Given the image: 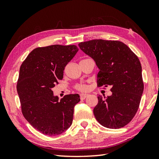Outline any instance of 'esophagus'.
<instances>
[{
	"mask_svg": "<svg viewBox=\"0 0 159 159\" xmlns=\"http://www.w3.org/2000/svg\"><path fill=\"white\" fill-rule=\"evenodd\" d=\"M87 97H88V95H87V94H81V95H80V99L85 100Z\"/></svg>",
	"mask_w": 159,
	"mask_h": 159,
	"instance_id": "esophagus-1",
	"label": "esophagus"
}]
</instances>
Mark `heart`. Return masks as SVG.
Wrapping results in <instances>:
<instances>
[{"mask_svg": "<svg viewBox=\"0 0 159 159\" xmlns=\"http://www.w3.org/2000/svg\"><path fill=\"white\" fill-rule=\"evenodd\" d=\"M76 89L80 92H86L88 89V87L84 84H78L76 85Z\"/></svg>", "mask_w": 159, "mask_h": 159, "instance_id": "obj_1", "label": "heart"}]
</instances>
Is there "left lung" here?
<instances>
[{
  "label": "left lung",
  "instance_id": "obj_1",
  "mask_svg": "<svg viewBox=\"0 0 159 159\" xmlns=\"http://www.w3.org/2000/svg\"><path fill=\"white\" fill-rule=\"evenodd\" d=\"M79 46L100 70L98 87H111V96H98V103L93 109L96 119L108 128L125 126L135 116L143 92L139 58L120 41L93 39L80 42Z\"/></svg>",
  "mask_w": 159,
  "mask_h": 159
}]
</instances>
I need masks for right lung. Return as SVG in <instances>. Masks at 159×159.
I'll return each mask as SVG.
<instances>
[{
  "label": "right lung",
  "instance_id": "add662e5",
  "mask_svg": "<svg viewBox=\"0 0 159 159\" xmlns=\"http://www.w3.org/2000/svg\"><path fill=\"white\" fill-rule=\"evenodd\" d=\"M78 50L75 45L39 47L20 66L17 92L22 113L33 128L46 135H58L72 125L79 95H66L59 101L52 89L62 80L65 67Z\"/></svg>",
  "mask_w": 159,
  "mask_h": 159
}]
</instances>
